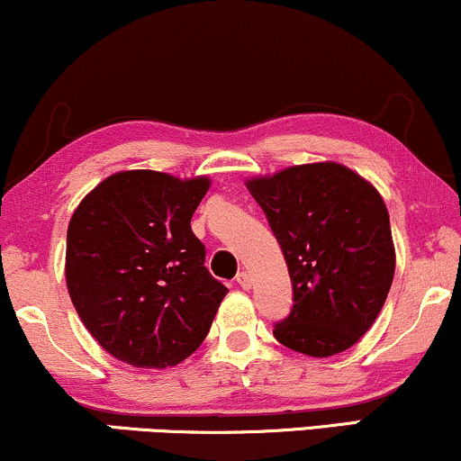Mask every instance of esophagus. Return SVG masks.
<instances>
[{
	"mask_svg": "<svg viewBox=\"0 0 461 461\" xmlns=\"http://www.w3.org/2000/svg\"><path fill=\"white\" fill-rule=\"evenodd\" d=\"M237 283H240L241 289H250V286H252L250 274H248V272H240V274H237Z\"/></svg>",
	"mask_w": 461,
	"mask_h": 461,
	"instance_id": "1",
	"label": "esophagus"
}]
</instances>
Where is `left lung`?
Returning a JSON list of instances; mask_svg holds the SVG:
<instances>
[{"instance_id":"left-lung-1","label":"left lung","mask_w":461,"mask_h":461,"mask_svg":"<svg viewBox=\"0 0 461 461\" xmlns=\"http://www.w3.org/2000/svg\"><path fill=\"white\" fill-rule=\"evenodd\" d=\"M246 185L294 283V308L274 326L276 340L312 358L349 349L380 315L394 276L380 192L334 161L291 166Z\"/></svg>"}]
</instances>
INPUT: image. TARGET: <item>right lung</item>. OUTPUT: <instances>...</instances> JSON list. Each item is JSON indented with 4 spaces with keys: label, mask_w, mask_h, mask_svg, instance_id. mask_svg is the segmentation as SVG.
<instances>
[{
    "label": "right lung",
    "mask_w": 461,
    "mask_h": 461,
    "mask_svg": "<svg viewBox=\"0 0 461 461\" xmlns=\"http://www.w3.org/2000/svg\"><path fill=\"white\" fill-rule=\"evenodd\" d=\"M207 176L155 170L107 176L79 203L67 232V286L88 332L140 369L183 362L207 337L229 294L204 267L192 215Z\"/></svg>",
    "instance_id": "1"
}]
</instances>
